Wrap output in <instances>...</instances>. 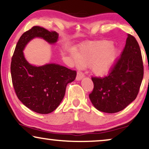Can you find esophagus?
I'll use <instances>...</instances> for the list:
<instances>
[{
    "mask_svg": "<svg viewBox=\"0 0 149 149\" xmlns=\"http://www.w3.org/2000/svg\"><path fill=\"white\" fill-rule=\"evenodd\" d=\"M83 77H84L83 73H81V72H78V73H77V76H76V80L77 81H80V80H82V78H83Z\"/></svg>",
    "mask_w": 149,
    "mask_h": 149,
    "instance_id": "34e87169",
    "label": "esophagus"
}]
</instances>
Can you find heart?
Returning a JSON list of instances; mask_svg holds the SVG:
<instances>
[{"mask_svg":"<svg viewBox=\"0 0 149 149\" xmlns=\"http://www.w3.org/2000/svg\"><path fill=\"white\" fill-rule=\"evenodd\" d=\"M119 49L111 40L99 42L82 46L76 53V62L78 66H90L91 72L98 77L107 76L119 56Z\"/></svg>","mask_w":149,"mask_h":149,"instance_id":"obj_1","label":"heart"}]
</instances>
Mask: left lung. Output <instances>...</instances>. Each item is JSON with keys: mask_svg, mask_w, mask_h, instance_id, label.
<instances>
[{"mask_svg": "<svg viewBox=\"0 0 149 149\" xmlns=\"http://www.w3.org/2000/svg\"><path fill=\"white\" fill-rule=\"evenodd\" d=\"M144 76L138 42L128 34L121 57L108 76L92 78L94 88L89 98L100 111L114 113L125 109L136 98Z\"/></svg>", "mask_w": 149, "mask_h": 149, "instance_id": "obj_1", "label": "left lung"}]
</instances>
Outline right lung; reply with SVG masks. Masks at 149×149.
Returning a JSON list of instances; mask_svg holds the SVG:
<instances>
[{
    "label": "right lung",
    "mask_w": 149,
    "mask_h": 149,
    "mask_svg": "<svg viewBox=\"0 0 149 149\" xmlns=\"http://www.w3.org/2000/svg\"><path fill=\"white\" fill-rule=\"evenodd\" d=\"M36 38L53 45L58 33L35 26L18 40L11 63L13 86L19 100L33 111L47 114L59 106L65 96L67 85L75 80L76 71L56 63L35 66L28 63L23 51Z\"/></svg>",
    "instance_id": "1"
}]
</instances>
